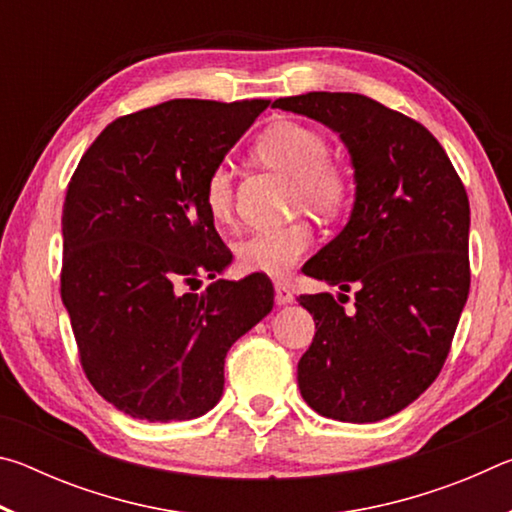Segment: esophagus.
<instances>
[{
	"instance_id": "1",
	"label": "esophagus",
	"mask_w": 512,
	"mask_h": 512,
	"mask_svg": "<svg viewBox=\"0 0 512 512\" xmlns=\"http://www.w3.org/2000/svg\"><path fill=\"white\" fill-rule=\"evenodd\" d=\"M275 302L277 305H287V302H293V293L289 289V284L275 282Z\"/></svg>"
}]
</instances>
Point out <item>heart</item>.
<instances>
[{"label": "heart", "mask_w": 512, "mask_h": 512, "mask_svg": "<svg viewBox=\"0 0 512 512\" xmlns=\"http://www.w3.org/2000/svg\"><path fill=\"white\" fill-rule=\"evenodd\" d=\"M255 158L291 178V201L318 214H339L352 196V173L343 162L329 158L323 133L298 121H277L257 137ZM203 201L216 223H230L235 214V178L228 164L210 169L203 185ZM314 232L305 221H291L259 230L237 241V262L248 273L284 275L311 248Z\"/></svg>", "instance_id": "1"}]
</instances>
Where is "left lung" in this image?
<instances>
[{
	"label": "left lung",
	"mask_w": 512,
	"mask_h": 512,
	"mask_svg": "<svg viewBox=\"0 0 512 512\" xmlns=\"http://www.w3.org/2000/svg\"><path fill=\"white\" fill-rule=\"evenodd\" d=\"M273 108L339 133L357 180L348 225L302 268L352 289L354 309L332 293L298 298L316 323L300 395L325 418L384 420L427 391L452 348L470 293L467 192L436 137L375 99L307 92Z\"/></svg>",
	"instance_id": "8db88e82"
}]
</instances>
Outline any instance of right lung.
<instances>
[{
    "label": "right lung",
    "instance_id": "add662e5",
    "mask_svg": "<svg viewBox=\"0 0 512 512\" xmlns=\"http://www.w3.org/2000/svg\"><path fill=\"white\" fill-rule=\"evenodd\" d=\"M268 103L173 99L117 117L69 180L60 298L85 377L131 418L210 411L230 345L273 309L259 273L196 293L232 257L205 207V178Z\"/></svg>",
    "mask_w": 512,
    "mask_h": 512
}]
</instances>
